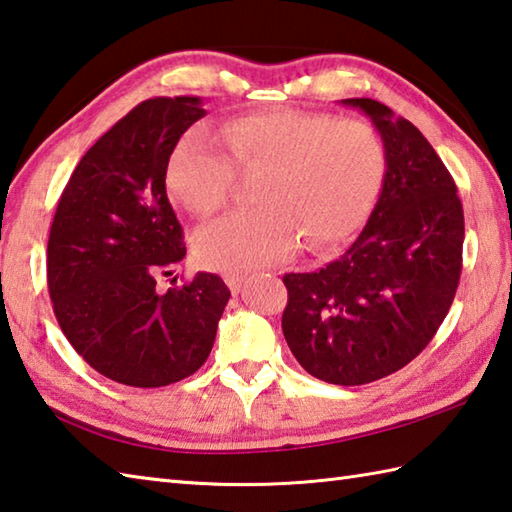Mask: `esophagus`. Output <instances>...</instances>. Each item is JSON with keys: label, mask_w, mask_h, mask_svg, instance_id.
Here are the masks:
<instances>
[{"label": "esophagus", "mask_w": 512, "mask_h": 512, "mask_svg": "<svg viewBox=\"0 0 512 512\" xmlns=\"http://www.w3.org/2000/svg\"><path fill=\"white\" fill-rule=\"evenodd\" d=\"M225 283H227L229 289H232V294H238V291H241L243 285H245V276H241V274H227L225 276Z\"/></svg>", "instance_id": "34e87169"}]
</instances>
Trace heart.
I'll return each mask as SVG.
<instances>
[{"label":"heart","instance_id":"obj_1","mask_svg":"<svg viewBox=\"0 0 512 512\" xmlns=\"http://www.w3.org/2000/svg\"><path fill=\"white\" fill-rule=\"evenodd\" d=\"M229 152L205 128L183 134L168 163L170 192L198 218L229 201L238 168H269L263 207L238 210L196 234L198 263L223 274L278 265L296 252L347 241L367 221L387 181L378 130L325 112H254L225 125Z\"/></svg>","mask_w":512,"mask_h":512}]
</instances>
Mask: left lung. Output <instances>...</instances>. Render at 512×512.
<instances>
[{
	"instance_id": "8db88e82",
	"label": "left lung",
	"mask_w": 512,
	"mask_h": 512,
	"mask_svg": "<svg viewBox=\"0 0 512 512\" xmlns=\"http://www.w3.org/2000/svg\"><path fill=\"white\" fill-rule=\"evenodd\" d=\"M389 170L362 234L338 260L285 274L283 333L314 378L356 387L406 367L444 322L462 276L464 210L451 172L411 121L375 99Z\"/></svg>"
}]
</instances>
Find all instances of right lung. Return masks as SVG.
Returning a JSON list of instances; mask_svg holds the SVG:
<instances>
[{"instance_id": "add662e5", "label": "right lung", "mask_w": 512, "mask_h": 512, "mask_svg": "<svg viewBox=\"0 0 512 512\" xmlns=\"http://www.w3.org/2000/svg\"><path fill=\"white\" fill-rule=\"evenodd\" d=\"M201 117V97L141 101L83 154L52 218L46 269L59 327L92 369L128 387H168L201 369L229 300L207 271L156 285L185 256L165 174Z\"/></svg>"}]
</instances>
